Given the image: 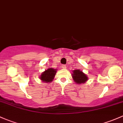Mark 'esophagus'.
<instances>
[{
    "label": "esophagus",
    "instance_id": "obj_1",
    "mask_svg": "<svg viewBox=\"0 0 123 123\" xmlns=\"http://www.w3.org/2000/svg\"><path fill=\"white\" fill-rule=\"evenodd\" d=\"M62 67L63 68V69H66V66L65 64H62Z\"/></svg>",
    "mask_w": 123,
    "mask_h": 123
}]
</instances>
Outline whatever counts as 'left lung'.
<instances>
[{"label":"left lung","mask_w":123,"mask_h":123,"mask_svg":"<svg viewBox=\"0 0 123 123\" xmlns=\"http://www.w3.org/2000/svg\"><path fill=\"white\" fill-rule=\"evenodd\" d=\"M73 80L77 83H83L88 80V77L85 74L82 72V71L80 70H73V74H72Z\"/></svg>","instance_id":"8db88e82"}]
</instances>
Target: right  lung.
<instances>
[{"label":"right lung","mask_w":123,"mask_h":123,"mask_svg":"<svg viewBox=\"0 0 123 123\" xmlns=\"http://www.w3.org/2000/svg\"><path fill=\"white\" fill-rule=\"evenodd\" d=\"M55 73H56L55 69H53V68L48 69L47 70H45L41 74V76H40V79L42 80L43 82H51L53 79H54Z\"/></svg>","instance_id":"add662e5"}]
</instances>
